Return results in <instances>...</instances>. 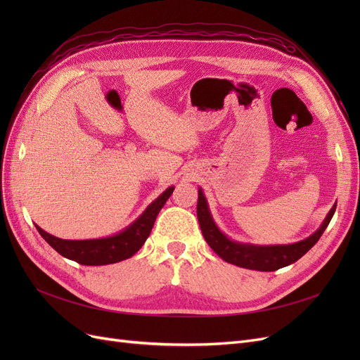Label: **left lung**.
<instances>
[{"mask_svg": "<svg viewBox=\"0 0 360 360\" xmlns=\"http://www.w3.org/2000/svg\"><path fill=\"white\" fill-rule=\"evenodd\" d=\"M336 210V204L330 209L328 216L324 217L323 224L314 234L304 238V240L291 243V245H252V243H240L234 242L230 237H226L219 226L213 221L209 204L204 197V192L198 189V205L197 214L201 226L202 236L205 242L226 263H231L238 267H245L250 270L259 271H275L281 267L290 266L296 263L308 250L319 242V238L328 228L332 216Z\"/></svg>", "mask_w": 360, "mask_h": 360, "instance_id": "8db88e82", "label": "left lung"}]
</instances>
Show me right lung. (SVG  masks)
Listing matches in <instances>:
<instances>
[{"instance_id": "1", "label": "right lung", "mask_w": 360, "mask_h": 360, "mask_svg": "<svg viewBox=\"0 0 360 360\" xmlns=\"http://www.w3.org/2000/svg\"><path fill=\"white\" fill-rule=\"evenodd\" d=\"M174 186L163 191L151 202L138 219H135L123 231L103 238H90V240H64V238L43 231L36 225L37 231L45 240L63 257H66L84 266H105L118 263L135 255L147 240L155 225L156 217L171 197Z\"/></svg>"}]
</instances>
